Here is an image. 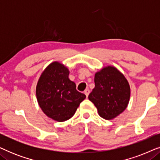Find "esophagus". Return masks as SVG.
<instances>
[{
  "instance_id": "obj_1",
  "label": "esophagus",
  "mask_w": 160,
  "mask_h": 160,
  "mask_svg": "<svg viewBox=\"0 0 160 160\" xmlns=\"http://www.w3.org/2000/svg\"><path fill=\"white\" fill-rule=\"evenodd\" d=\"M89 92H89V89H86V90L84 91V94L85 95H86V96H87V98L88 97V95H89Z\"/></svg>"
}]
</instances>
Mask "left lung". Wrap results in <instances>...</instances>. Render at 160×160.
<instances>
[{
  "label": "left lung",
  "mask_w": 160,
  "mask_h": 160,
  "mask_svg": "<svg viewBox=\"0 0 160 160\" xmlns=\"http://www.w3.org/2000/svg\"><path fill=\"white\" fill-rule=\"evenodd\" d=\"M95 84L88 98L100 117L111 119L123 112L130 97V85L123 74L114 67L103 68L95 73Z\"/></svg>",
  "instance_id": "1"
}]
</instances>
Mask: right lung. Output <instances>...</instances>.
<instances>
[{
	"label": "right lung",
	"mask_w": 160,
	"mask_h": 160,
	"mask_svg": "<svg viewBox=\"0 0 160 160\" xmlns=\"http://www.w3.org/2000/svg\"><path fill=\"white\" fill-rule=\"evenodd\" d=\"M69 71L58 62H54L44 70L36 87L39 106L47 117L58 122L71 119L84 94L76 90V84L68 78Z\"/></svg>",
	"instance_id": "add662e5"
}]
</instances>
